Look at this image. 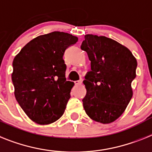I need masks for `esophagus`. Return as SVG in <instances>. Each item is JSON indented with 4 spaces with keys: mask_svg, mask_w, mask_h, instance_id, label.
Returning a JSON list of instances; mask_svg holds the SVG:
<instances>
[{
    "mask_svg": "<svg viewBox=\"0 0 152 152\" xmlns=\"http://www.w3.org/2000/svg\"><path fill=\"white\" fill-rule=\"evenodd\" d=\"M83 83V80L82 79H80V80H77V81H75V84L76 85H77V86H79V85H81Z\"/></svg>",
    "mask_w": 152,
    "mask_h": 152,
    "instance_id": "obj_1",
    "label": "esophagus"
}]
</instances>
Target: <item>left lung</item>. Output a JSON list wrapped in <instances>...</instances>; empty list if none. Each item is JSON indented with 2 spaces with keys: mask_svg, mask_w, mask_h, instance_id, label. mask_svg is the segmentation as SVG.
<instances>
[{
  "mask_svg": "<svg viewBox=\"0 0 152 152\" xmlns=\"http://www.w3.org/2000/svg\"><path fill=\"white\" fill-rule=\"evenodd\" d=\"M81 49L91 62V71L83 81L84 110L95 121L112 123L121 116L133 96L131 83L136 77L137 60L127 47L105 36L86 35Z\"/></svg>",
  "mask_w": 152,
  "mask_h": 152,
  "instance_id": "1",
  "label": "left lung"
}]
</instances>
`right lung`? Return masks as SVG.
Wrapping results in <instances>:
<instances>
[{"label":"right lung","mask_w":152,"mask_h":152,"mask_svg":"<svg viewBox=\"0 0 152 152\" xmlns=\"http://www.w3.org/2000/svg\"><path fill=\"white\" fill-rule=\"evenodd\" d=\"M78 38L53 31L39 35L21 48L13 60L15 96L32 121L45 125L64 113L73 82L66 81L65 50Z\"/></svg>","instance_id":"right-lung-1"}]
</instances>
